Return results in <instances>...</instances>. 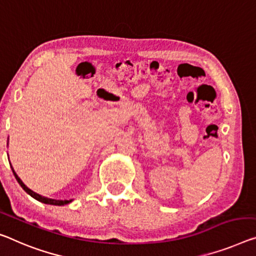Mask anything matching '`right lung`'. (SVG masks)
<instances>
[{"mask_svg":"<svg viewBox=\"0 0 256 256\" xmlns=\"http://www.w3.org/2000/svg\"><path fill=\"white\" fill-rule=\"evenodd\" d=\"M12 172H14L16 180H18V183L20 184V186L24 188V190H25V191L27 192V194H28L30 196H33L34 199L38 200V202H43V204H49V205H56V206H62V205H66V204H68V202H72V200H56V199H49V198H46V196H40V194H35V192H33L32 190H30V188H27V186H25V184H24V183L22 182L20 178H18L17 174H16L14 169H12Z\"/></svg>","mask_w":256,"mask_h":256,"instance_id":"1","label":"right lung"}]
</instances>
